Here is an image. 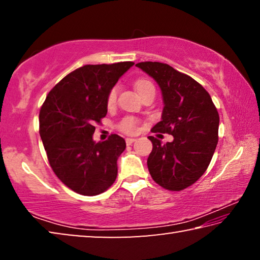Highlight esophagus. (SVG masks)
<instances>
[{"label": "esophagus", "instance_id": "esophagus-1", "mask_svg": "<svg viewBox=\"0 0 260 260\" xmlns=\"http://www.w3.org/2000/svg\"><path fill=\"white\" fill-rule=\"evenodd\" d=\"M134 141H135V139H132V138H127V139H126V144H127V146H131V144H132V143H133V142H134Z\"/></svg>", "mask_w": 260, "mask_h": 260}]
</instances>
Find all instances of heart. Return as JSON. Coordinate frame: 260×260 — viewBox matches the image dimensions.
Here are the masks:
<instances>
[{
    "label": "heart",
    "instance_id": "obj_1",
    "mask_svg": "<svg viewBox=\"0 0 260 260\" xmlns=\"http://www.w3.org/2000/svg\"><path fill=\"white\" fill-rule=\"evenodd\" d=\"M134 87L136 91L140 94L141 98H142L144 94H147L148 91H155V86H153V83L146 78L138 79V80L134 82ZM117 93H118L117 87H112L111 89L108 91V95H107L108 108H113L114 105H116ZM118 128H119L122 133L134 134L138 132V120H136L134 117H126L120 121Z\"/></svg>",
    "mask_w": 260,
    "mask_h": 260
}]
</instances>
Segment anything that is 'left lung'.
<instances>
[{
    "mask_svg": "<svg viewBox=\"0 0 260 260\" xmlns=\"http://www.w3.org/2000/svg\"><path fill=\"white\" fill-rule=\"evenodd\" d=\"M136 67L155 79L161 89V120L152 131L174 138L164 144L149 136L152 142L149 172L164 189L183 190L204 174L212 159L218 143L217 108L203 86L169 64L141 61Z\"/></svg>",
    "mask_w": 260,
    "mask_h": 260,
    "instance_id": "left-lung-1",
    "label": "left lung"
}]
</instances>
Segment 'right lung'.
<instances>
[{
	"label": "right lung",
	"mask_w": 260,
	"mask_h": 260,
	"mask_svg": "<svg viewBox=\"0 0 260 260\" xmlns=\"http://www.w3.org/2000/svg\"><path fill=\"white\" fill-rule=\"evenodd\" d=\"M133 61L85 65L52 88L39 114V132L54 173L80 195L95 196L116 181L117 160L126 148L111 134L95 143V124L107 116L108 91Z\"/></svg>",
	"instance_id": "obj_1"
}]
</instances>
